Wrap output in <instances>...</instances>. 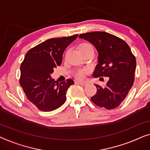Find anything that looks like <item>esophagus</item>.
<instances>
[{"mask_svg":"<svg viewBox=\"0 0 150 150\" xmlns=\"http://www.w3.org/2000/svg\"><path fill=\"white\" fill-rule=\"evenodd\" d=\"M77 83H79V84H80L81 86H87L88 85V83H86V82H83V81H76Z\"/></svg>","mask_w":150,"mask_h":150,"instance_id":"34e87169","label":"esophagus"}]
</instances>
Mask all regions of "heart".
<instances>
[{
  "mask_svg": "<svg viewBox=\"0 0 150 150\" xmlns=\"http://www.w3.org/2000/svg\"><path fill=\"white\" fill-rule=\"evenodd\" d=\"M90 47H92V46L90 45L89 43H81V45H79V49H85V48ZM90 71H91V70H90L88 68H82V69H79L75 72V77H76L77 79L82 80V79H85L86 75H88V74L90 73Z\"/></svg>",
  "mask_w": 150,
  "mask_h": 150,
  "instance_id": "1",
  "label": "heart"
}]
</instances>
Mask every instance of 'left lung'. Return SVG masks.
Here are the masks:
<instances>
[{"label":"left lung","mask_w":150,"mask_h":150,"mask_svg":"<svg viewBox=\"0 0 150 150\" xmlns=\"http://www.w3.org/2000/svg\"><path fill=\"white\" fill-rule=\"evenodd\" d=\"M79 38L93 44L98 51L93 76L109 77L105 87L95 84L97 91L92 101L108 110L118 107L134 81L137 62L130 48L123 40L104 31L81 33Z\"/></svg>","instance_id":"obj_1"}]
</instances>
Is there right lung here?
Returning <instances> with one entry per match:
<instances>
[{
	"mask_svg": "<svg viewBox=\"0 0 150 150\" xmlns=\"http://www.w3.org/2000/svg\"><path fill=\"white\" fill-rule=\"evenodd\" d=\"M77 36L49 39L26 53L21 65L20 84L27 98L40 110L53 111L64 103L67 90L74 81L67 79L59 83L51 74L60 66L64 51Z\"/></svg>",
	"mask_w": 150,
	"mask_h": 150,
	"instance_id": "right-lung-1",
	"label": "right lung"
}]
</instances>
